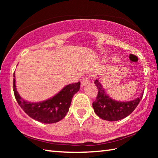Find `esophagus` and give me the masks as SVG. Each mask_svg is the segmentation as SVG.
Segmentation results:
<instances>
[{
	"instance_id": "obj_1",
	"label": "esophagus",
	"mask_w": 158,
	"mask_h": 158,
	"mask_svg": "<svg viewBox=\"0 0 158 158\" xmlns=\"http://www.w3.org/2000/svg\"><path fill=\"white\" fill-rule=\"evenodd\" d=\"M89 82V79L88 78H83L82 79H81V85L83 86V85H85V84H88V83Z\"/></svg>"
}]
</instances>
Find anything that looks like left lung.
<instances>
[{"instance_id":"1","label":"left lung","mask_w":158,"mask_h":158,"mask_svg":"<svg viewBox=\"0 0 158 158\" xmlns=\"http://www.w3.org/2000/svg\"><path fill=\"white\" fill-rule=\"evenodd\" d=\"M95 84L98 93L95 101L93 102V109L99 117L109 121H119L129 116L137 107L143 95L142 92L139 97L132 101H116L109 97L98 80H95Z\"/></svg>"}]
</instances>
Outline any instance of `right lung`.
Returning a JSON list of instances; mask_svg holds the SVG:
<instances>
[{
    "label": "right lung",
    "instance_id": "right-lung-1",
    "mask_svg": "<svg viewBox=\"0 0 158 158\" xmlns=\"http://www.w3.org/2000/svg\"><path fill=\"white\" fill-rule=\"evenodd\" d=\"M13 79V89L19 105L26 114L43 123H54L66 116L71 105L73 95L79 91L80 81L67 85L53 98L40 102H30L20 97L16 89L15 75Z\"/></svg>",
    "mask_w": 158,
    "mask_h": 158
}]
</instances>
